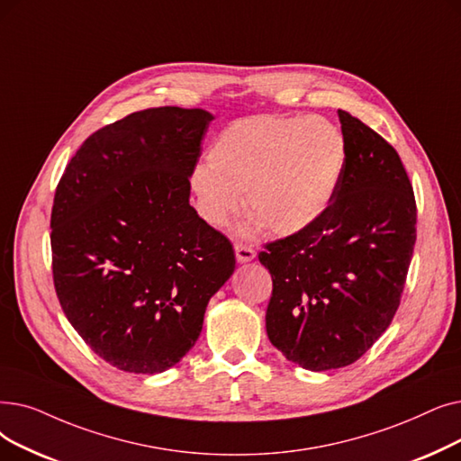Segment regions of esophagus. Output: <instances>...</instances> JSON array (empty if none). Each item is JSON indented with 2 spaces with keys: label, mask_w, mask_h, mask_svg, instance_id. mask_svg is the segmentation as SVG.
I'll list each match as a JSON object with an SVG mask.
<instances>
[{
  "label": "esophagus",
  "mask_w": 461,
  "mask_h": 461,
  "mask_svg": "<svg viewBox=\"0 0 461 461\" xmlns=\"http://www.w3.org/2000/svg\"><path fill=\"white\" fill-rule=\"evenodd\" d=\"M235 256H237V262L247 264V262H252V259L256 258V252H254V249H250L245 243H235Z\"/></svg>",
  "instance_id": "34e87169"
}]
</instances>
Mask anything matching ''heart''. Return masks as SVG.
<instances>
[{
	"label": "heart",
	"mask_w": 461,
	"mask_h": 461,
	"mask_svg": "<svg viewBox=\"0 0 461 461\" xmlns=\"http://www.w3.org/2000/svg\"><path fill=\"white\" fill-rule=\"evenodd\" d=\"M209 164L190 175L205 222L224 226L239 207L249 212L245 233L264 226L294 235L328 211L341 186L348 147L326 118L258 114L233 120L209 147Z\"/></svg>",
	"instance_id": "heart-1"
}]
</instances>
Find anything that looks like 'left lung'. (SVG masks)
<instances>
[{
  "mask_svg": "<svg viewBox=\"0 0 461 461\" xmlns=\"http://www.w3.org/2000/svg\"><path fill=\"white\" fill-rule=\"evenodd\" d=\"M348 159L331 205L307 230L258 254L273 278L269 341L309 371L354 364L402 302L416 243V202L395 149L337 111Z\"/></svg>",
  "mask_w": 461,
  "mask_h": 461,
  "instance_id": "8db88e82",
  "label": "left lung"
}]
</instances>
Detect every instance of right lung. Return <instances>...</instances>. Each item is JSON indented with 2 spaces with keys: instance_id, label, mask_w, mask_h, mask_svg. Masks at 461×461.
Here are the masks:
<instances>
[{
  "instance_id": "obj_1",
  "label": "right lung",
  "mask_w": 461,
  "mask_h": 461,
  "mask_svg": "<svg viewBox=\"0 0 461 461\" xmlns=\"http://www.w3.org/2000/svg\"><path fill=\"white\" fill-rule=\"evenodd\" d=\"M211 120L203 109L131 113L92 133L56 186V295L116 369L154 375L181 362L235 269L230 239L190 205Z\"/></svg>"
}]
</instances>
